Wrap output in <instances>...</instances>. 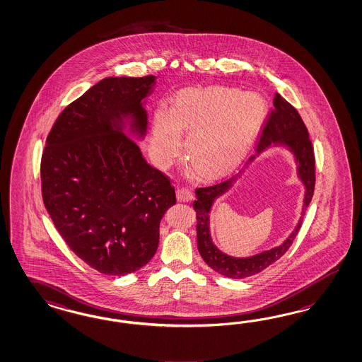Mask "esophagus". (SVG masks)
<instances>
[{
    "label": "esophagus",
    "instance_id": "esophagus-1",
    "mask_svg": "<svg viewBox=\"0 0 362 362\" xmlns=\"http://www.w3.org/2000/svg\"><path fill=\"white\" fill-rule=\"evenodd\" d=\"M177 198L181 202H189L194 198V193L192 189H186V187H180L177 189Z\"/></svg>",
    "mask_w": 362,
    "mask_h": 362
}]
</instances>
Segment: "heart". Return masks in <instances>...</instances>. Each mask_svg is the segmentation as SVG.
<instances>
[{"label": "heart", "instance_id": "heart-1", "mask_svg": "<svg viewBox=\"0 0 362 362\" xmlns=\"http://www.w3.org/2000/svg\"><path fill=\"white\" fill-rule=\"evenodd\" d=\"M267 114L257 93L213 86L177 93L173 107L157 105L151 119V149L156 164L170 165L182 148L199 175L225 176L246 158Z\"/></svg>", "mask_w": 362, "mask_h": 362}]
</instances>
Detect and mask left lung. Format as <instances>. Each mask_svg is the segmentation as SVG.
<instances>
[{"label": "left lung", "mask_w": 362, "mask_h": 362, "mask_svg": "<svg viewBox=\"0 0 362 362\" xmlns=\"http://www.w3.org/2000/svg\"><path fill=\"white\" fill-rule=\"evenodd\" d=\"M271 144L286 146L293 153L297 163V171L305 185V199L302 217L289 238L279 247L262 252L251 257L237 259L221 252L213 243L209 234V211L215 199L223 195L237 181L247 165ZM315 190V155L307 127L303 123L299 112L280 95L274 98V110L271 111L259 140L257 155L251 156L245 168L235 176L219 184L196 190L197 199L193 207L197 213V247L209 267L218 274L231 279H243L267 269L274 262L281 258L293 239L298 235L303 216L310 204Z\"/></svg>", "instance_id": "left-lung-1"}]
</instances>
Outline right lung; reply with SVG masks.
Here are the masks:
<instances>
[{
    "instance_id": "right-lung-1",
    "label": "right lung",
    "mask_w": 362,
    "mask_h": 362,
    "mask_svg": "<svg viewBox=\"0 0 362 362\" xmlns=\"http://www.w3.org/2000/svg\"><path fill=\"white\" fill-rule=\"evenodd\" d=\"M156 76H110L58 116L41 161L42 197L76 257L122 276L157 251L160 222L176 204L170 180L132 139L146 134L145 98Z\"/></svg>"
}]
</instances>
